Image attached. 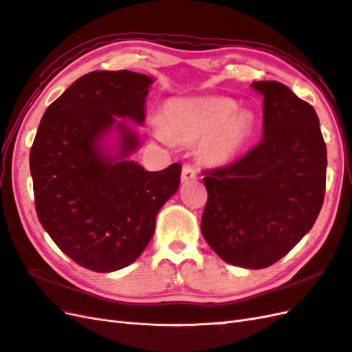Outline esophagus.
<instances>
[{"mask_svg":"<svg viewBox=\"0 0 352 352\" xmlns=\"http://www.w3.org/2000/svg\"><path fill=\"white\" fill-rule=\"evenodd\" d=\"M197 176H198V173H197V170L192 166H189V164L184 166V168H182V182L184 184L190 182V180L197 179Z\"/></svg>","mask_w":352,"mask_h":352,"instance_id":"34e87169","label":"esophagus"}]
</instances>
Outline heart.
<instances>
[{"label": "heart", "mask_w": 352, "mask_h": 352, "mask_svg": "<svg viewBox=\"0 0 352 352\" xmlns=\"http://www.w3.org/2000/svg\"><path fill=\"white\" fill-rule=\"evenodd\" d=\"M151 131L157 140L168 142L170 135L182 140L201 141V153L212 163H228L235 158L255 131L251 111L238 110L229 98H173L166 102L163 122L153 120Z\"/></svg>", "instance_id": "obj_1"}]
</instances>
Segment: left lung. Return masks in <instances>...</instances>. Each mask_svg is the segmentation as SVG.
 I'll return each instance as SVG.
<instances>
[{
	"instance_id": "left-lung-1",
	"label": "left lung",
	"mask_w": 352,
	"mask_h": 352,
	"mask_svg": "<svg viewBox=\"0 0 352 352\" xmlns=\"http://www.w3.org/2000/svg\"><path fill=\"white\" fill-rule=\"evenodd\" d=\"M252 88L263 95V140L238 162L204 172L201 232L223 261L264 269L313 228L324 199L327 154L310 104L276 80Z\"/></svg>"
}]
</instances>
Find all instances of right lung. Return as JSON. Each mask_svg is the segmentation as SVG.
Returning a JSON list of instances; mask_svg holds the SVG:
<instances>
[{
	"mask_svg": "<svg viewBox=\"0 0 352 352\" xmlns=\"http://www.w3.org/2000/svg\"><path fill=\"white\" fill-rule=\"evenodd\" d=\"M153 79L131 70L83 74L42 116L30 148L42 228L74 263L98 273L132 264L151 241L155 217L177 192L182 166L146 172L129 160L145 120ZM114 131V144L108 142Z\"/></svg>",
	"mask_w": 352,
	"mask_h": 352,
	"instance_id": "add662e5",
	"label": "right lung"
}]
</instances>
